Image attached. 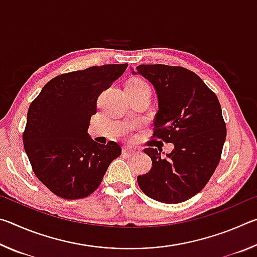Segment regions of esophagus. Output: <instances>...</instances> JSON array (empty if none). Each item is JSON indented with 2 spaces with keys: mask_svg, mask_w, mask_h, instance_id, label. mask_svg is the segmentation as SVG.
<instances>
[{
  "mask_svg": "<svg viewBox=\"0 0 257 257\" xmlns=\"http://www.w3.org/2000/svg\"><path fill=\"white\" fill-rule=\"evenodd\" d=\"M138 152V150L136 147H129V146H123L122 147V153L124 155H128V156H132L134 154H136Z\"/></svg>",
  "mask_w": 257,
  "mask_h": 257,
  "instance_id": "34e87169",
  "label": "esophagus"
}]
</instances>
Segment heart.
<instances>
[{"label":"heart","instance_id":"heart-1","mask_svg":"<svg viewBox=\"0 0 257 257\" xmlns=\"http://www.w3.org/2000/svg\"><path fill=\"white\" fill-rule=\"evenodd\" d=\"M127 85L133 86V87H135V88H149V86H147L146 82L141 80V79H134L132 81H129Z\"/></svg>","mask_w":257,"mask_h":257}]
</instances>
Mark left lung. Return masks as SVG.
<instances>
[{
  "label": "left lung",
  "instance_id": "8db88e82",
  "mask_svg": "<svg viewBox=\"0 0 257 257\" xmlns=\"http://www.w3.org/2000/svg\"><path fill=\"white\" fill-rule=\"evenodd\" d=\"M142 75L154 86L159 111L153 138L172 143L170 154L147 147L152 169L138 176L143 193L155 201L177 204L198 194L220 162L227 128L216 95L196 73L182 67L141 64Z\"/></svg>",
  "mask_w": 257,
  "mask_h": 257
}]
</instances>
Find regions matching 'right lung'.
I'll return each instance as SVG.
<instances>
[{"mask_svg": "<svg viewBox=\"0 0 257 257\" xmlns=\"http://www.w3.org/2000/svg\"><path fill=\"white\" fill-rule=\"evenodd\" d=\"M127 67L104 64L63 73L47 82L30 104L24 147L34 173L56 196H89L120 156L118 143L98 144L87 130L98 96Z\"/></svg>", "mask_w": 257, "mask_h": 257, "instance_id": "add662e5", "label": "right lung"}]
</instances>
